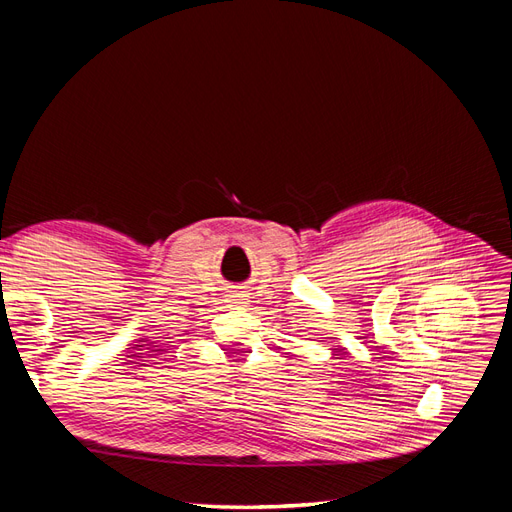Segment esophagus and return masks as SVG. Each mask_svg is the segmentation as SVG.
Listing matches in <instances>:
<instances>
[{
  "label": "esophagus",
  "instance_id": "esophagus-1",
  "mask_svg": "<svg viewBox=\"0 0 512 512\" xmlns=\"http://www.w3.org/2000/svg\"><path fill=\"white\" fill-rule=\"evenodd\" d=\"M232 299H235V303H241V301H243V294H241V292H237V294H232Z\"/></svg>",
  "mask_w": 512,
  "mask_h": 512
}]
</instances>
